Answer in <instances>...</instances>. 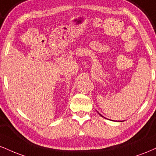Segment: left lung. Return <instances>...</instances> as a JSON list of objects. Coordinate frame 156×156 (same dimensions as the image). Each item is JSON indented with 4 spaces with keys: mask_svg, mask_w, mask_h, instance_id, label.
<instances>
[{
    "mask_svg": "<svg viewBox=\"0 0 156 156\" xmlns=\"http://www.w3.org/2000/svg\"><path fill=\"white\" fill-rule=\"evenodd\" d=\"M99 115H100V114H99ZM101 116H102V115H101ZM102 117H103V116H102Z\"/></svg>",
    "mask_w": 156,
    "mask_h": 156,
    "instance_id": "1",
    "label": "left lung"
}]
</instances>
